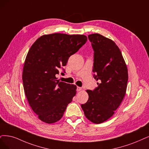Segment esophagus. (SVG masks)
Wrapping results in <instances>:
<instances>
[{
    "label": "esophagus",
    "mask_w": 149,
    "mask_h": 149,
    "mask_svg": "<svg viewBox=\"0 0 149 149\" xmlns=\"http://www.w3.org/2000/svg\"><path fill=\"white\" fill-rule=\"evenodd\" d=\"M82 90V88L81 87H79V86H77V91H81Z\"/></svg>",
    "instance_id": "1"
}]
</instances>
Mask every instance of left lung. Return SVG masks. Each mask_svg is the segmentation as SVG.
Returning a JSON list of instances; mask_svg holds the SVG:
<instances>
[{"mask_svg": "<svg viewBox=\"0 0 149 149\" xmlns=\"http://www.w3.org/2000/svg\"><path fill=\"white\" fill-rule=\"evenodd\" d=\"M88 37L94 50L93 77L99 83L94 90H86L88 100L81 107L88 119L100 124L111 118L122 102L127 87L128 69L113 41L99 34Z\"/></svg>", "mask_w": 149, "mask_h": 149, "instance_id": "left-lung-1", "label": "left lung"}]
</instances>
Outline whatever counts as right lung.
Returning <instances> with one entry per match:
<instances>
[{"label":"right lung","mask_w":149,"mask_h":149,"mask_svg":"<svg viewBox=\"0 0 149 149\" xmlns=\"http://www.w3.org/2000/svg\"><path fill=\"white\" fill-rule=\"evenodd\" d=\"M86 41L84 35L54 33L41 36L30 48L23 68V86L31 109L42 122H58L72 101L77 86L56 80V75L61 69L65 73L63 66L69 58Z\"/></svg>","instance_id":"obj_1"}]
</instances>
